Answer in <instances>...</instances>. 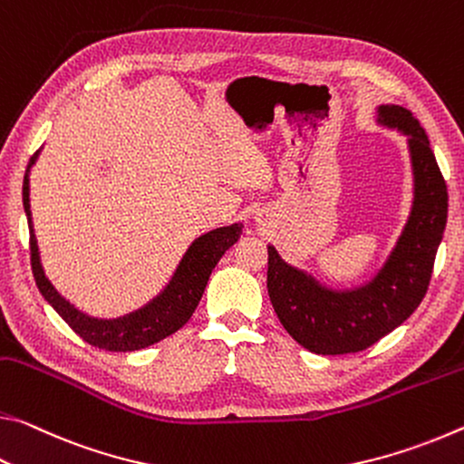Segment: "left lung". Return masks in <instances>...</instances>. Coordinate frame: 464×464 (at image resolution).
Returning a JSON list of instances; mask_svg holds the SVG:
<instances>
[{
	"label": "left lung",
	"mask_w": 464,
	"mask_h": 464,
	"mask_svg": "<svg viewBox=\"0 0 464 464\" xmlns=\"http://www.w3.org/2000/svg\"><path fill=\"white\" fill-rule=\"evenodd\" d=\"M376 121L407 135L413 170L411 214L376 276L352 290H333L267 246V290L279 323L318 355L362 352L403 324L428 292L444 237L446 182L420 121L399 104L378 106Z\"/></svg>",
	"instance_id": "1"
}]
</instances>
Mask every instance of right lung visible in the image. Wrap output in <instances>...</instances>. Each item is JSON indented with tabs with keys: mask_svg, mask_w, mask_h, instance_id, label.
Returning a JSON list of instances; mask_svg holds the SVG:
<instances>
[{
	"mask_svg": "<svg viewBox=\"0 0 464 464\" xmlns=\"http://www.w3.org/2000/svg\"><path fill=\"white\" fill-rule=\"evenodd\" d=\"M41 151V150H39ZM39 151L30 158L28 169L24 174V185H22V201H24V211L28 218L30 230V263H33L34 282L43 298L47 300L55 313L86 341L104 352H135L148 345H154L164 337L177 333L195 313L199 304L205 285L211 271L222 259V255L230 248L234 242L240 238L242 224H232L224 227H216L208 234H203L182 255L177 271L170 277L169 285L150 300L146 306L133 310L125 316L119 318H94L83 314L82 310L73 306L70 300H65L49 277L44 276V269L39 256V245L33 230V214H30V169L39 158Z\"/></svg>",
	"mask_w": 464,
	"mask_h": 464,
	"instance_id": "right-lung-1",
	"label": "right lung"
}]
</instances>
